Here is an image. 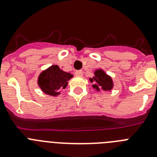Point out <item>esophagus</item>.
Wrapping results in <instances>:
<instances>
[{"label":"esophagus","mask_w":157,"mask_h":157,"mask_svg":"<svg viewBox=\"0 0 157 157\" xmlns=\"http://www.w3.org/2000/svg\"><path fill=\"white\" fill-rule=\"evenodd\" d=\"M75 75L78 76V77H82V76L83 75V71L82 70L76 71L75 72Z\"/></svg>","instance_id":"obj_1"}]
</instances>
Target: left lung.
Returning <instances> with one entry per match:
<instances>
[{"instance_id":"left-lung-1","label":"left lung","mask_w":157,"mask_h":157,"mask_svg":"<svg viewBox=\"0 0 157 157\" xmlns=\"http://www.w3.org/2000/svg\"><path fill=\"white\" fill-rule=\"evenodd\" d=\"M90 81L94 83L93 87L97 91L102 90H109L113 87V82L112 78L107 74L103 70H97L94 72V76L92 78H90Z\"/></svg>"}]
</instances>
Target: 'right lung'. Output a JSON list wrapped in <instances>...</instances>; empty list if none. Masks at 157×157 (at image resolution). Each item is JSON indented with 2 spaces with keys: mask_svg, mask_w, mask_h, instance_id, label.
I'll use <instances>...</instances> for the list:
<instances>
[{
  "mask_svg": "<svg viewBox=\"0 0 157 157\" xmlns=\"http://www.w3.org/2000/svg\"><path fill=\"white\" fill-rule=\"evenodd\" d=\"M73 77L70 73L60 70L59 66L52 65L43 71L38 76L37 84L45 94L51 96L59 94V90L65 89L67 81Z\"/></svg>",
  "mask_w": 157,
  "mask_h": 157,
  "instance_id": "1",
  "label": "right lung"
}]
</instances>
